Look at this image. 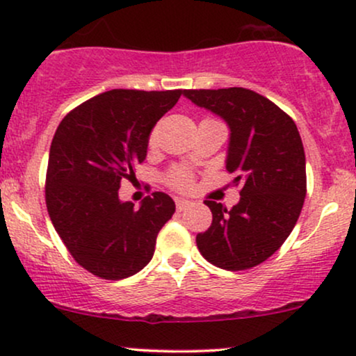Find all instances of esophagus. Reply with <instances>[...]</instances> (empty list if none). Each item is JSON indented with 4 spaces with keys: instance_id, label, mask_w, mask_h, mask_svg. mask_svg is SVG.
<instances>
[{
    "instance_id": "obj_1",
    "label": "esophagus",
    "mask_w": 356,
    "mask_h": 356,
    "mask_svg": "<svg viewBox=\"0 0 356 356\" xmlns=\"http://www.w3.org/2000/svg\"><path fill=\"white\" fill-rule=\"evenodd\" d=\"M175 206H177V211H186L192 206V202L187 201V199H177V201H175Z\"/></svg>"
}]
</instances>
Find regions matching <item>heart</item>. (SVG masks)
<instances>
[{
    "label": "heart",
    "instance_id": "b5f03b06",
    "mask_svg": "<svg viewBox=\"0 0 356 356\" xmlns=\"http://www.w3.org/2000/svg\"><path fill=\"white\" fill-rule=\"evenodd\" d=\"M155 138H157V130H152L149 137V144H155ZM167 182L177 191H189L192 187V175L184 169H172L167 174Z\"/></svg>",
    "mask_w": 356,
    "mask_h": 356
}]
</instances>
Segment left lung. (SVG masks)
Listing matches in <instances>:
<instances>
[{"mask_svg":"<svg viewBox=\"0 0 356 356\" xmlns=\"http://www.w3.org/2000/svg\"><path fill=\"white\" fill-rule=\"evenodd\" d=\"M197 107L229 125L226 169L243 184L232 209L206 201L212 224L199 232L201 254L227 271L254 268L291 234L306 197V161L293 118L252 90H186Z\"/></svg>","mask_w":356,"mask_h":356,"instance_id":"8db88e82","label":"left lung"}]
</instances>
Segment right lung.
Wrapping results in <instances>:
<instances>
[{
    "mask_svg": "<svg viewBox=\"0 0 356 356\" xmlns=\"http://www.w3.org/2000/svg\"><path fill=\"white\" fill-rule=\"evenodd\" d=\"M186 90H110L73 108L56 129L44 199L55 231L76 263L102 280H124L152 259L175 204L154 192L136 209L118 199L136 177L159 118Z\"/></svg>",
    "mask_w": 356,
    "mask_h": 356,
    "instance_id": "add662e5",
    "label": "right lung"
}]
</instances>
